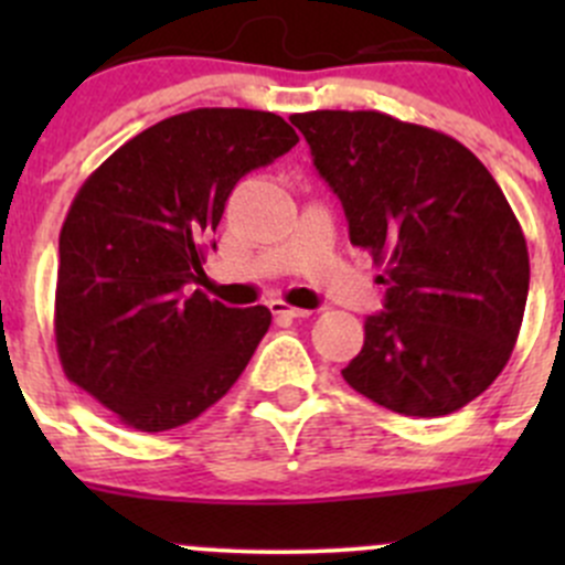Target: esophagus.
Masks as SVG:
<instances>
[{
	"label": "esophagus",
	"mask_w": 565,
	"mask_h": 565,
	"mask_svg": "<svg viewBox=\"0 0 565 565\" xmlns=\"http://www.w3.org/2000/svg\"><path fill=\"white\" fill-rule=\"evenodd\" d=\"M270 311L276 317H287V319H306V317H311L309 309H295V306L284 303V300H270Z\"/></svg>",
	"instance_id": "esophagus-1"
}]
</instances>
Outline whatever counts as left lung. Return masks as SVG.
I'll return each mask as SVG.
<instances>
[{
    "label": "left lung",
    "instance_id": "left-lung-1",
    "mask_svg": "<svg viewBox=\"0 0 565 565\" xmlns=\"http://www.w3.org/2000/svg\"><path fill=\"white\" fill-rule=\"evenodd\" d=\"M289 119L388 287L341 374L393 413H457L503 372L525 315L527 243L509 199L465 145L426 125L330 108Z\"/></svg>",
    "mask_w": 565,
    "mask_h": 565
}]
</instances>
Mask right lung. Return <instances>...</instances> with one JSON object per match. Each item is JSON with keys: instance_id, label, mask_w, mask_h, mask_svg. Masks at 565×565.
I'll return each instance as SVG.
<instances>
[{"instance_id": "1", "label": "right lung", "mask_w": 565, "mask_h": 565, "mask_svg": "<svg viewBox=\"0 0 565 565\" xmlns=\"http://www.w3.org/2000/svg\"><path fill=\"white\" fill-rule=\"evenodd\" d=\"M295 145L278 114L193 108L125 141L78 188L60 232L56 352L130 429L199 418L248 366L270 311L182 287L204 276L237 180Z\"/></svg>"}]
</instances>
